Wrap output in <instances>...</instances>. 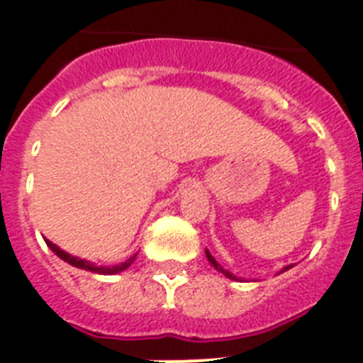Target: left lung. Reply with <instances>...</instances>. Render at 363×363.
Returning <instances> with one entry per match:
<instances>
[{
	"label": "left lung",
	"mask_w": 363,
	"mask_h": 363,
	"mask_svg": "<svg viewBox=\"0 0 363 363\" xmlns=\"http://www.w3.org/2000/svg\"><path fill=\"white\" fill-rule=\"evenodd\" d=\"M205 254H207V259H209L211 265H213V267H215L216 271H220L222 275L228 277V279H232V281H235V279H238V277L233 275V273H230V271H228V269H224V267H222V265L218 264V262H216V259L213 258V256H211V252H209V250H207V248H205ZM290 267H294V265H286V267H282V271H288V269H290ZM282 271H281V273H282Z\"/></svg>",
	"instance_id": "obj_1"
}]
</instances>
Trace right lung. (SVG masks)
Returning <instances> with one entry per match:
<instances>
[{"mask_svg": "<svg viewBox=\"0 0 363 363\" xmlns=\"http://www.w3.org/2000/svg\"><path fill=\"white\" fill-rule=\"evenodd\" d=\"M47 241V247L52 250L58 258H62L64 262H67V264H71L73 267H79V269H84V271H90V273H98V275H116V273H121V271L128 269L133 262H135V256L137 254H133L131 258H128L125 262H122V264H116V265H96L94 262H88V259H82V258H77V256H71V254H67L65 250H62V248L58 247V245H54L52 241H48V239H45Z\"/></svg>", "mask_w": 363, "mask_h": 363, "instance_id": "obj_1", "label": "right lung"}]
</instances>
